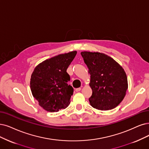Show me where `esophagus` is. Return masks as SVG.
Instances as JSON below:
<instances>
[{"instance_id": "1", "label": "esophagus", "mask_w": 149, "mask_h": 149, "mask_svg": "<svg viewBox=\"0 0 149 149\" xmlns=\"http://www.w3.org/2000/svg\"><path fill=\"white\" fill-rule=\"evenodd\" d=\"M80 90H81V88H77L75 89V91H76V92H79V91H80Z\"/></svg>"}]
</instances>
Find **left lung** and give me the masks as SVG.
<instances>
[{
	"label": "left lung",
	"mask_w": 149,
	"mask_h": 149,
	"mask_svg": "<svg viewBox=\"0 0 149 149\" xmlns=\"http://www.w3.org/2000/svg\"><path fill=\"white\" fill-rule=\"evenodd\" d=\"M81 55L91 75L90 105L101 111L117 107L128 89L127 77L122 66L105 54L84 52Z\"/></svg>",
	"instance_id": "8db88e82"
}]
</instances>
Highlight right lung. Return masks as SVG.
<instances>
[{
    "label": "right lung",
    "instance_id": "right-lung-1",
    "mask_svg": "<svg viewBox=\"0 0 149 149\" xmlns=\"http://www.w3.org/2000/svg\"><path fill=\"white\" fill-rule=\"evenodd\" d=\"M76 51L59 54L44 61L32 72L31 90L39 106L48 112H58L70 104L74 89L68 82L67 69L74 59Z\"/></svg>",
    "mask_w": 149,
    "mask_h": 149
}]
</instances>
